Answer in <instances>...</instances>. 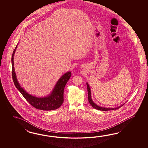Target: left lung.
<instances>
[{
  "label": "left lung",
  "instance_id": "obj_1",
  "mask_svg": "<svg viewBox=\"0 0 148 148\" xmlns=\"http://www.w3.org/2000/svg\"><path fill=\"white\" fill-rule=\"evenodd\" d=\"M87 84V90H88V101L89 102V103L90 104L91 106L94 108L95 109H96L98 110H103V111H107V110H117L118 108H119L120 107L122 106L124 104L121 105L120 106H118L116 107H114V108H107V107H101L100 106H98L97 104H95L94 102L92 101V98H91V89L90 87L89 86V85L88 84V82L86 83Z\"/></svg>",
  "mask_w": 148,
  "mask_h": 148
}]
</instances>
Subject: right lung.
Returning a JSON list of instances; mask_svg holds the SVG:
<instances>
[{
	"mask_svg": "<svg viewBox=\"0 0 148 148\" xmlns=\"http://www.w3.org/2000/svg\"><path fill=\"white\" fill-rule=\"evenodd\" d=\"M18 44L13 51L12 57V77L13 82L16 88L20 91L25 99L29 104L38 110H56L62 105L63 102V91L68 81L69 80L71 73L68 71L61 77L55 85L52 91L47 96L38 97L28 94L27 91L20 85L16 77V73L14 68V57Z\"/></svg>",
	"mask_w": 148,
	"mask_h": 148,
	"instance_id": "right-lung-1",
	"label": "right lung"
}]
</instances>
